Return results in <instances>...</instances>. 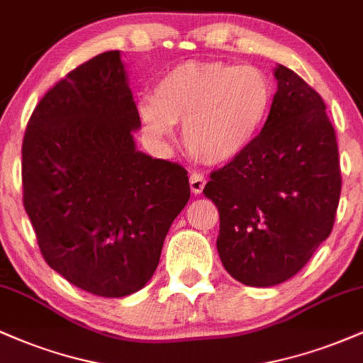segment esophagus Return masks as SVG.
Wrapping results in <instances>:
<instances>
[{"label":"esophagus","mask_w":363,"mask_h":363,"mask_svg":"<svg viewBox=\"0 0 363 363\" xmlns=\"http://www.w3.org/2000/svg\"><path fill=\"white\" fill-rule=\"evenodd\" d=\"M206 184V179L203 174H198L194 172L193 176L189 177V186H191V191H193V194H201L203 187Z\"/></svg>","instance_id":"34e87169"}]
</instances>
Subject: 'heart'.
Returning <instances> with one entry per match:
<instances>
[{
  "label": "heart",
  "mask_w": 363,
  "mask_h": 363,
  "mask_svg": "<svg viewBox=\"0 0 363 363\" xmlns=\"http://www.w3.org/2000/svg\"><path fill=\"white\" fill-rule=\"evenodd\" d=\"M273 89L252 66L186 61L170 68L152 99L140 102V118L152 135L167 136L182 124V143L206 165L235 160L252 145L268 119Z\"/></svg>",
  "instance_id": "1"
}]
</instances>
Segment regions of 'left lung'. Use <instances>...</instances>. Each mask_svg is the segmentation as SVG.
Segmentation results:
<instances>
[{"mask_svg":"<svg viewBox=\"0 0 363 363\" xmlns=\"http://www.w3.org/2000/svg\"><path fill=\"white\" fill-rule=\"evenodd\" d=\"M261 133L210 174L220 259L232 278L273 286L295 277L328 239L341 194L335 128L320 95L285 66Z\"/></svg>","mask_w":363,"mask_h":363,"instance_id":"8db88e82","label":"left lung"}]
</instances>
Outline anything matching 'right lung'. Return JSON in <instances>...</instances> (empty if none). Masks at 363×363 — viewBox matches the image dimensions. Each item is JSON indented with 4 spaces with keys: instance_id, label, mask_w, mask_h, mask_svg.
<instances>
[{
    "instance_id": "obj_1",
    "label": "right lung",
    "mask_w": 363,
    "mask_h": 363,
    "mask_svg": "<svg viewBox=\"0 0 363 363\" xmlns=\"http://www.w3.org/2000/svg\"><path fill=\"white\" fill-rule=\"evenodd\" d=\"M140 126L121 54L109 51L48 90L25 129L23 206L40 254L101 297L147 285L191 196L182 165L136 150Z\"/></svg>"
}]
</instances>
